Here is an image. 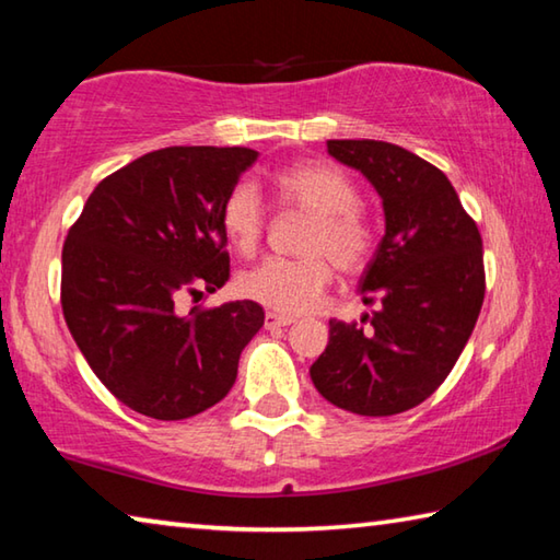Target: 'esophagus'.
<instances>
[{
	"label": "esophagus",
	"mask_w": 560,
	"mask_h": 560,
	"mask_svg": "<svg viewBox=\"0 0 560 560\" xmlns=\"http://www.w3.org/2000/svg\"><path fill=\"white\" fill-rule=\"evenodd\" d=\"M292 323H295V319L285 317V315H278V313L265 315V329H280V327H288Z\"/></svg>",
	"instance_id": "esophagus-1"
}]
</instances>
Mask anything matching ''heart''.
I'll return each instance as SVG.
<instances>
[{"label":"heart","mask_w":560,"mask_h":560,"mask_svg":"<svg viewBox=\"0 0 560 560\" xmlns=\"http://www.w3.org/2000/svg\"><path fill=\"white\" fill-rule=\"evenodd\" d=\"M280 208L310 215L302 228V258H270L237 280L245 300L280 315L313 310L332 282V265L345 275L360 272L374 250V228L360 203L352 178L323 161H302L272 176ZM223 233L237 253L253 255L268 225V210L253 183H237L220 210Z\"/></svg>","instance_id":"1"}]
</instances>
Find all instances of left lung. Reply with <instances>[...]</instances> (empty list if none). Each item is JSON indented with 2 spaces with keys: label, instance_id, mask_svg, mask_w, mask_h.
Instances as JSON below:
<instances>
[{
  "label": "left lung",
  "instance_id": "1",
  "mask_svg": "<svg viewBox=\"0 0 560 560\" xmlns=\"http://www.w3.org/2000/svg\"><path fill=\"white\" fill-rule=\"evenodd\" d=\"M372 183L384 235L360 280L382 307L370 327L329 319V342L310 366L317 392L362 417H392L439 389L479 319L487 275L481 233L448 178L387 141H327Z\"/></svg>",
  "mask_w": 560,
  "mask_h": 560
}]
</instances>
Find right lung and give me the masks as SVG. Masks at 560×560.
Segmentation results:
<instances>
[{"mask_svg": "<svg viewBox=\"0 0 560 560\" xmlns=\"http://www.w3.org/2000/svg\"><path fill=\"white\" fill-rule=\"evenodd\" d=\"M258 151L171 145L106 176L61 250V310L104 387L151 419L196 417L225 397L265 323L235 300L180 315L183 295L231 278L220 210Z\"/></svg>", "mask_w": 560, "mask_h": 560, "instance_id": "right-lung-1", "label": "right lung"}]
</instances>
